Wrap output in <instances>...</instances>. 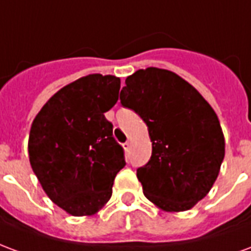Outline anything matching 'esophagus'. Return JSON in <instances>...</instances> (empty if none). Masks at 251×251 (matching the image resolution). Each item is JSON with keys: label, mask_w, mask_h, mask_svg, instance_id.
I'll use <instances>...</instances> for the list:
<instances>
[{"label": "esophagus", "mask_w": 251, "mask_h": 251, "mask_svg": "<svg viewBox=\"0 0 251 251\" xmlns=\"http://www.w3.org/2000/svg\"><path fill=\"white\" fill-rule=\"evenodd\" d=\"M130 145H131L130 141H126L125 144H122V147H124V149H125V152H129V151H130Z\"/></svg>", "instance_id": "esophagus-1"}]
</instances>
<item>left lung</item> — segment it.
Wrapping results in <instances>:
<instances>
[{"mask_svg":"<svg viewBox=\"0 0 251 251\" xmlns=\"http://www.w3.org/2000/svg\"><path fill=\"white\" fill-rule=\"evenodd\" d=\"M121 103L147 124L152 156L137 169L142 191L165 212L191 210L210 192L225 158L218 115L196 88L149 67L126 77Z\"/></svg>","mask_w":251,"mask_h":251,"instance_id":"obj_1","label":"left lung"}]
</instances>
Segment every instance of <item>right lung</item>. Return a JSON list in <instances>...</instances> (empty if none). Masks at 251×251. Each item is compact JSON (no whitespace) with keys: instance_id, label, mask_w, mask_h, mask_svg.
<instances>
[{"instance_id":"1","label":"right lung","mask_w":251,"mask_h":251,"mask_svg":"<svg viewBox=\"0 0 251 251\" xmlns=\"http://www.w3.org/2000/svg\"><path fill=\"white\" fill-rule=\"evenodd\" d=\"M121 79L91 74L53 94L32 122L29 163L47 196L72 216L97 214L111 198L124 149L104 118Z\"/></svg>"}]
</instances>
